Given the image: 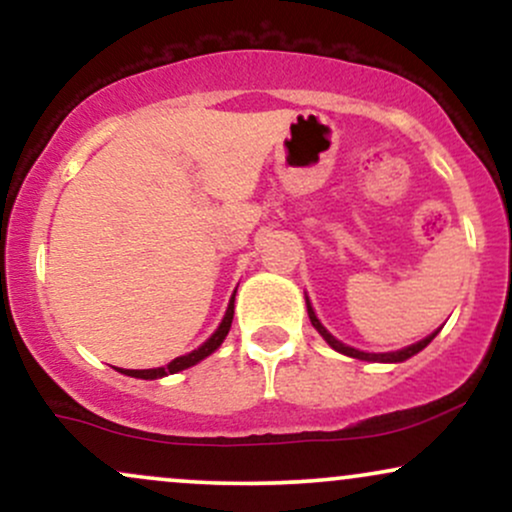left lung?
<instances>
[{
  "label": "left lung",
  "instance_id": "1",
  "mask_svg": "<svg viewBox=\"0 0 512 512\" xmlns=\"http://www.w3.org/2000/svg\"><path fill=\"white\" fill-rule=\"evenodd\" d=\"M305 305H308V317H310V322H313L315 330L320 332L322 337H325V342L330 344L334 351H339V354H346V356H351V358H361V361H383V363H399V361H407V358H411L414 354H419L421 349H426V346L433 342V337H436V334H438V332H433L431 337L421 339V342L411 344V346H407V349H402V351H392V354H366V351L351 349V346H346V344H342V342H337V339H334L332 334L327 332L325 327L320 325V320H317V317H315L313 308H310V303L305 301Z\"/></svg>",
  "mask_w": 512,
  "mask_h": 512
}]
</instances>
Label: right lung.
I'll return each mask as SVG.
<instances>
[{"mask_svg": "<svg viewBox=\"0 0 512 512\" xmlns=\"http://www.w3.org/2000/svg\"><path fill=\"white\" fill-rule=\"evenodd\" d=\"M233 301H236V296H233V298H231V303H228V310H226V315H223V320H221L219 330H216L214 334H211V337L207 339V342H204L202 346H199V349L192 351V354L175 358V361H170L166 368H151V370H120V373L132 375V378H142V380H156V378H163V375L178 373V370H185V368L195 366V363L202 361V358H207L209 354H214V351L219 349V346H221L223 339H226L228 330H231V322H233Z\"/></svg>", "mask_w": 512, "mask_h": 512, "instance_id": "add662e5", "label": "right lung"}]
</instances>
